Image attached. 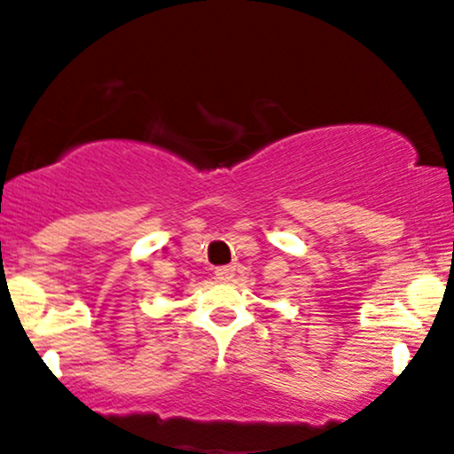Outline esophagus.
I'll list each match as a JSON object with an SVG mask.
<instances>
[{
  "mask_svg": "<svg viewBox=\"0 0 454 454\" xmlns=\"http://www.w3.org/2000/svg\"><path fill=\"white\" fill-rule=\"evenodd\" d=\"M232 278H234V267H217L215 269V279L231 281Z\"/></svg>",
  "mask_w": 454,
  "mask_h": 454,
  "instance_id": "esophagus-1",
  "label": "esophagus"
}]
</instances>
